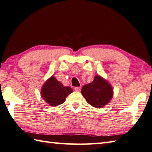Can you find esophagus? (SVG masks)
I'll use <instances>...</instances> for the list:
<instances>
[{
    "label": "esophagus",
    "instance_id": "esophagus-1",
    "mask_svg": "<svg viewBox=\"0 0 152 152\" xmlns=\"http://www.w3.org/2000/svg\"><path fill=\"white\" fill-rule=\"evenodd\" d=\"M74 88H75V91H78V92L80 91V89H81V88H80V87H75Z\"/></svg>",
    "mask_w": 152,
    "mask_h": 152
}]
</instances>
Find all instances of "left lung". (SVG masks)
Masks as SVG:
<instances>
[{"instance_id":"1","label":"left lung","mask_w":152,"mask_h":152,"mask_svg":"<svg viewBox=\"0 0 152 152\" xmlns=\"http://www.w3.org/2000/svg\"><path fill=\"white\" fill-rule=\"evenodd\" d=\"M81 94L86 102L96 108H102L109 103L113 96L112 86L99 75L93 81L83 86Z\"/></svg>"}]
</instances>
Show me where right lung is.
I'll list each match as a JSON object with an SVG mask.
<instances>
[{
	"mask_svg": "<svg viewBox=\"0 0 152 152\" xmlns=\"http://www.w3.org/2000/svg\"><path fill=\"white\" fill-rule=\"evenodd\" d=\"M73 92L69 86H64L54 76H51L43 84L41 96L50 106H58L66 101L67 96Z\"/></svg>",
	"mask_w": 152,
	"mask_h": 152,
	"instance_id": "1",
	"label": "right lung"
}]
</instances>
